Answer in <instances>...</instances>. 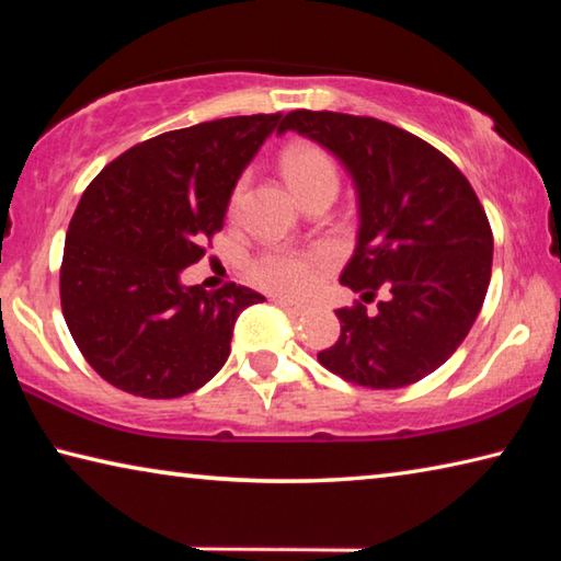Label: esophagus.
<instances>
[{
    "instance_id": "obj_1",
    "label": "esophagus",
    "mask_w": 561,
    "mask_h": 561,
    "mask_svg": "<svg viewBox=\"0 0 561 561\" xmlns=\"http://www.w3.org/2000/svg\"><path fill=\"white\" fill-rule=\"evenodd\" d=\"M274 304H277L279 309H284V311H289V314H304V307H299V304H291V301H287V299H272Z\"/></svg>"
}]
</instances>
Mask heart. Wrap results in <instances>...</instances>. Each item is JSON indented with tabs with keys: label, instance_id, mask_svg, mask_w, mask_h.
<instances>
[{
	"label": "heart",
	"instance_id": "heart-1",
	"mask_svg": "<svg viewBox=\"0 0 561 561\" xmlns=\"http://www.w3.org/2000/svg\"><path fill=\"white\" fill-rule=\"evenodd\" d=\"M282 170L287 175L289 185L294 187L301 201L319 190H339V170L334 158L324 148L314 144H291L282 153ZM247 180L242 178L234 185L230 197V215L240 210ZM327 267V257L317 250L299 252V250H270L260 254L252 262L250 277L262 289L282 294V297L297 299L309 294L319 284L321 272Z\"/></svg>",
	"mask_w": 561,
	"mask_h": 561
}]
</instances>
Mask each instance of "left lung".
<instances>
[{
	"mask_svg": "<svg viewBox=\"0 0 561 561\" xmlns=\"http://www.w3.org/2000/svg\"><path fill=\"white\" fill-rule=\"evenodd\" d=\"M299 130L329 148L354 178L358 244L341 284L373 300L336 309L341 336L319 364L348 383L403 388L448 360L468 336L492 274L488 215L458 165L391 123L334 111H291Z\"/></svg>",
	"mask_w": 561,
	"mask_h": 561,
	"instance_id": "left-lung-1",
	"label": "left lung"
}]
</instances>
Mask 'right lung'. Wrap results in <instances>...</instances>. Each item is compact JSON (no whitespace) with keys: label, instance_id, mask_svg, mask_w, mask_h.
Here are the masks:
<instances>
[{"label":"right lung","instance_id":"1","mask_svg":"<svg viewBox=\"0 0 561 561\" xmlns=\"http://www.w3.org/2000/svg\"><path fill=\"white\" fill-rule=\"evenodd\" d=\"M282 113L217 118L128 148L91 180L69 222L61 311L103 381L140 398H180L230 356L234 321L264 301L242 284L183 287L222 230L237 178Z\"/></svg>","mask_w":561,"mask_h":561}]
</instances>
